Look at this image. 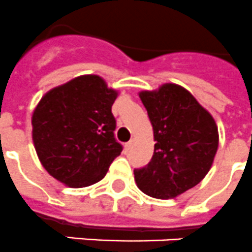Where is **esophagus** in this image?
Here are the masks:
<instances>
[{
    "instance_id": "1",
    "label": "esophagus",
    "mask_w": 252,
    "mask_h": 252,
    "mask_svg": "<svg viewBox=\"0 0 252 252\" xmlns=\"http://www.w3.org/2000/svg\"><path fill=\"white\" fill-rule=\"evenodd\" d=\"M132 145H134V139H131L130 141H127L125 147H126V149H131V148H132Z\"/></svg>"
}]
</instances>
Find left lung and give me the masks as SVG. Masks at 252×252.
<instances>
[{
	"instance_id": "left-lung-1",
	"label": "left lung",
	"mask_w": 252,
	"mask_h": 252,
	"mask_svg": "<svg viewBox=\"0 0 252 252\" xmlns=\"http://www.w3.org/2000/svg\"><path fill=\"white\" fill-rule=\"evenodd\" d=\"M148 112L155 153L135 168L139 189L155 198H172L197 186L209 172L219 135L211 114L182 86L167 84L158 91L140 93Z\"/></svg>"
}]
</instances>
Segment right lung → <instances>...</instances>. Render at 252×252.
<instances>
[{
	"label": "right lung",
	"mask_w": 252,
	"mask_h": 252,
	"mask_svg": "<svg viewBox=\"0 0 252 252\" xmlns=\"http://www.w3.org/2000/svg\"><path fill=\"white\" fill-rule=\"evenodd\" d=\"M117 93L99 76H81L50 90L33 112V143L42 166L65 186L82 188L105 176L122 145L114 138Z\"/></svg>",
	"instance_id": "add662e5"
}]
</instances>
